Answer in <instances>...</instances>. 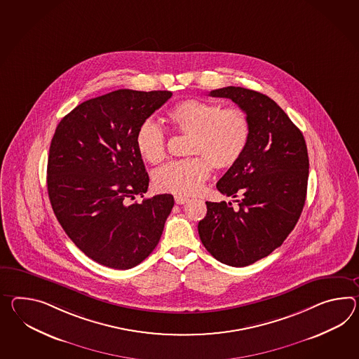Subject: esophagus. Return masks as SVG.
Returning a JSON list of instances; mask_svg holds the SVG:
<instances>
[{
  "instance_id": "esophagus-1",
  "label": "esophagus",
  "mask_w": 359,
  "mask_h": 359,
  "mask_svg": "<svg viewBox=\"0 0 359 359\" xmlns=\"http://www.w3.org/2000/svg\"><path fill=\"white\" fill-rule=\"evenodd\" d=\"M189 201L188 197H183V196H175V202L177 205H184L187 202Z\"/></svg>"
}]
</instances>
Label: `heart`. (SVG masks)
Wrapping results in <instances>:
<instances>
[{
  "mask_svg": "<svg viewBox=\"0 0 359 359\" xmlns=\"http://www.w3.org/2000/svg\"><path fill=\"white\" fill-rule=\"evenodd\" d=\"M174 131L189 136L187 156H198L170 162L156 171L153 182L161 192L194 194L217 170L235 166L244 156L252 136L249 115L240 107L223 109L217 102L188 98L167 111ZM135 145L150 165L161 163L167 156L166 136L156 123L145 121L139 127Z\"/></svg>",
  "mask_w": 359,
  "mask_h": 359,
  "instance_id": "heart-1",
  "label": "heart"
}]
</instances>
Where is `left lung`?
Returning a JSON list of instances; mask_svg holds the SVG:
<instances>
[{"instance_id": "1", "label": "left lung", "mask_w": 359, "mask_h": 359, "mask_svg": "<svg viewBox=\"0 0 359 359\" xmlns=\"http://www.w3.org/2000/svg\"><path fill=\"white\" fill-rule=\"evenodd\" d=\"M246 111L252 136L217 188L236 200L206 202L198 235L219 262L244 267L271 254L297 224L306 200L309 156L302 132L270 97L241 87L211 90Z\"/></svg>"}]
</instances>
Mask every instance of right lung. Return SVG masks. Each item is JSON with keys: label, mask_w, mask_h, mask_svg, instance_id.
<instances>
[{"label": "right lung", "mask_w": 359, "mask_h": 359, "mask_svg": "<svg viewBox=\"0 0 359 359\" xmlns=\"http://www.w3.org/2000/svg\"><path fill=\"white\" fill-rule=\"evenodd\" d=\"M171 96L118 89L76 106L54 132L46 171L53 211L72 243L106 267L142 262L174 208L167 193L131 203L149 187L136 132Z\"/></svg>", "instance_id": "obj_1"}]
</instances>
